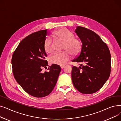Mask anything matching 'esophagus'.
Wrapping results in <instances>:
<instances>
[{"label": "esophagus", "instance_id": "esophagus-1", "mask_svg": "<svg viewBox=\"0 0 121 121\" xmlns=\"http://www.w3.org/2000/svg\"><path fill=\"white\" fill-rule=\"evenodd\" d=\"M60 67H61V68L62 69H63V68H64L65 67V65H61V66H60Z\"/></svg>", "mask_w": 121, "mask_h": 121}]
</instances>
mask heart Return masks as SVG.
Instances as JSON below:
<instances>
[{
	"instance_id": "1",
	"label": "heart",
	"mask_w": 121,
	"mask_h": 121,
	"mask_svg": "<svg viewBox=\"0 0 121 121\" xmlns=\"http://www.w3.org/2000/svg\"><path fill=\"white\" fill-rule=\"evenodd\" d=\"M54 36L64 42L63 49L68 50L73 54L79 52L81 48L80 41L74 38V35L71 31L66 28H61L54 32ZM44 48L47 53H51L53 51L52 41L48 38L44 43ZM71 55L67 51L62 52L54 53L49 57V61L52 64L63 65L66 64L71 59Z\"/></svg>"
}]
</instances>
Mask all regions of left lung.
I'll list each match as a JSON object with an SVG mask.
<instances>
[{
  "label": "left lung",
  "mask_w": 121,
  "mask_h": 121,
  "mask_svg": "<svg viewBox=\"0 0 121 121\" xmlns=\"http://www.w3.org/2000/svg\"><path fill=\"white\" fill-rule=\"evenodd\" d=\"M75 32L82 43L81 51L73 62L82 63L79 68L73 66L72 79L74 87L85 94L96 92L108 79L111 71L109 49L94 31L77 26Z\"/></svg>",
  "instance_id": "left-lung-1"
}]
</instances>
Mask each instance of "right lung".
I'll list each match as a JSON object with an SVG mask.
<instances>
[{"mask_svg":"<svg viewBox=\"0 0 121 121\" xmlns=\"http://www.w3.org/2000/svg\"><path fill=\"white\" fill-rule=\"evenodd\" d=\"M47 30L33 33L19 43L13 54V73L17 83L29 95L37 98L48 95L54 89L61 72L59 65L52 64L48 71L44 43Z\"/></svg>","mask_w":121,"mask_h":121,"instance_id":"right-lung-1","label":"right lung"}]
</instances>
